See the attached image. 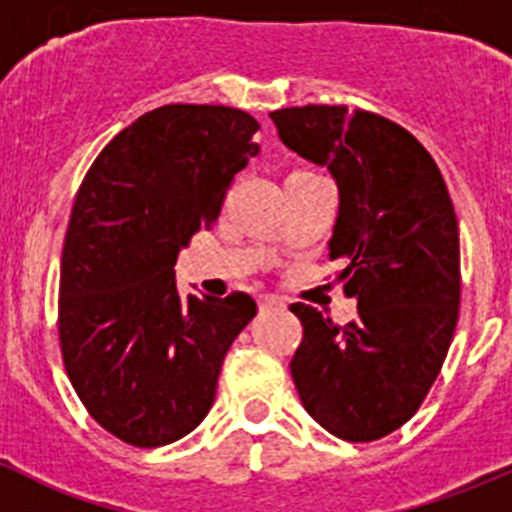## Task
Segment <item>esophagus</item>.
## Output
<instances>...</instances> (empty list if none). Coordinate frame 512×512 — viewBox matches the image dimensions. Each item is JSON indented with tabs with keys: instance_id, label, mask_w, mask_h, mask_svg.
I'll use <instances>...</instances> for the list:
<instances>
[{
	"instance_id": "1",
	"label": "esophagus",
	"mask_w": 512,
	"mask_h": 512,
	"mask_svg": "<svg viewBox=\"0 0 512 512\" xmlns=\"http://www.w3.org/2000/svg\"><path fill=\"white\" fill-rule=\"evenodd\" d=\"M259 306H261V309H281V306H284V301H281L279 296L266 294V296H261V299H259Z\"/></svg>"
}]
</instances>
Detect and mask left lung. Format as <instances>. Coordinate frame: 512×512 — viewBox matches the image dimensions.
<instances>
[{
  "label": "left lung",
  "instance_id": "left-lung-1",
  "mask_svg": "<svg viewBox=\"0 0 512 512\" xmlns=\"http://www.w3.org/2000/svg\"><path fill=\"white\" fill-rule=\"evenodd\" d=\"M281 143L324 165L339 188L329 259L357 299L334 324L294 304L304 339L291 377L311 417L349 442L405 425L440 374L460 309V233L440 168L420 140L382 115L344 105L271 113Z\"/></svg>",
  "mask_w": 512,
  "mask_h": 512
}]
</instances>
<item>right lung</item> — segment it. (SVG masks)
Returning <instances> with one entry per match:
<instances>
[{
  "mask_svg": "<svg viewBox=\"0 0 512 512\" xmlns=\"http://www.w3.org/2000/svg\"><path fill=\"white\" fill-rule=\"evenodd\" d=\"M259 123L223 105H163L120 130L87 170L60 269L67 377L97 425L135 447L186 437L208 415L243 291L183 296L175 261L211 228Z\"/></svg>",
  "mask_w": 512,
  "mask_h": 512,
  "instance_id": "1",
  "label": "right lung"
}]
</instances>
